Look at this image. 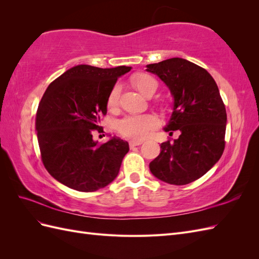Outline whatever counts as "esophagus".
I'll use <instances>...</instances> for the list:
<instances>
[{
  "mask_svg": "<svg viewBox=\"0 0 259 259\" xmlns=\"http://www.w3.org/2000/svg\"><path fill=\"white\" fill-rule=\"evenodd\" d=\"M143 144L142 140H131L130 142V147L133 148V147H136V146H140Z\"/></svg>",
  "mask_w": 259,
  "mask_h": 259,
  "instance_id": "1",
  "label": "esophagus"
}]
</instances>
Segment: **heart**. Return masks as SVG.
Segmentation results:
<instances>
[{
	"instance_id": "1",
	"label": "heart",
	"mask_w": 259,
	"mask_h": 259,
	"mask_svg": "<svg viewBox=\"0 0 259 259\" xmlns=\"http://www.w3.org/2000/svg\"><path fill=\"white\" fill-rule=\"evenodd\" d=\"M133 83L135 88L145 95L146 97L149 94L154 93L158 89V82L153 76L147 73H138L133 77ZM121 93V86L116 84L113 86L110 94L108 96V107L110 109H114L119 105ZM159 121L154 115L151 114H132L124 116L117 122V131H119L123 136L128 138L140 140L146 138L151 131L158 127Z\"/></svg>"
}]
</instances>
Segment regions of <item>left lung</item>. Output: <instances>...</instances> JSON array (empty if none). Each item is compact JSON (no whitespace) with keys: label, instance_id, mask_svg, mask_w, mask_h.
<instances>
[{"label":"left lung","instance_id":"1","mask_svg":"<svg viewBox=\"0 0 259 259\" xmlns=\"http://www.w3.org/2000/svg\"><path fill=\"white\" fill-rule=\"evenodd\" d=\"M146 67L164 82L174 99L164 131L180 133L173 143L161 144V152L149 168L164 183L190 184L215 165L225 149L227 113L218 86L205 69L184 58Z\"/></svg>","mask_w":259,"mask_h":259}]
</instances>
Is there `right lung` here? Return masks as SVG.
I'll return each instance as SVG.
<instances>
[{
	"label": "right lung",
	"mask_w": 259,
	"mask_h": 259,
	"mask_svg": "<svg viewBox=\"0 0 259 259\" xmlns=\"http://www.w3.org/2000/svg\"><path fill=\"white\" fill-rule=\"evenodd\" d=\"M131 69L79 65L49 85L37 108L35 131L44 166L57 182L93 192L116 178L128 143L113 136L98 145L93 131L99 132L109 94Z\"/></svg>",
	"instance_id": "add662e5"
}]
</instances>
